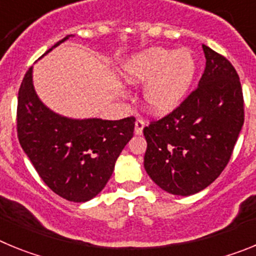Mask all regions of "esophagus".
Instances as JSON below:
<instances>
[{
	"label": "esophagus",
	"instance_id": "34e87169",
	"mask_svg": "<svg viewBox=\"0 0 256 256\" xmlns=\"http://www.w3.org/2000/svg\"><path fill=\"white\" fill-rule=\"evenodd\" d=\"M144 122L142 119H137L134 124V133L137 136H141L142 132H144Z\"/></svg>",
	"mask_w": 256,
	"mask_h": 256
}]
</instances>
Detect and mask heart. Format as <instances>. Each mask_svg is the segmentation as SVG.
<instances>
[{
  "mask_svg": "<svg viewBox=\"0 0 256 256\" xmlns=\"http://www.w3.org/2000/svg\"><path fill=\"white\" fill-rule=\"evenodd\" d=\"M196 72V61L188 50L148 48L136 54L124 64L122 76L130 84H148L144 104L152 114L173 112L188 92Z\"/></svg>",
  "mask_w": 256,
  "mask_h": 256,
  "instance_id": "b5f03b06",
  "label": "heart"
}]
</instances>
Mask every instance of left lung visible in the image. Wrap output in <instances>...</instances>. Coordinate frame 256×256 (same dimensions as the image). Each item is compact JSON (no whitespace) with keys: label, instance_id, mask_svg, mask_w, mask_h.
I'll return each mask as SVG.
<instances>
[{"label":"left lung","instance_id":"left-lung-1","mask_svg":"<svg viewBox=\"0 0 256 256\" xmlns=\"http://www.w3.org/2000/svg\"><path fill=\"white\" fill-rule=\"evenodd\" d=\"M206 65L198 88L177 108L144 126V169L172 195L190 196L227 166L244 126L238 74L224 56L202 44Z\"/></svg>","mask_w":256,"mask_h":256}]
</instances>
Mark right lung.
I'll use <instances>...</instances> for the list:
<instances>
[{
	"label": "right lung",
	"instance_id": "add662e5",
	"mask_svg": "<svg viewBox=\"0 0 256 256\" xmlns=\"http://www.w3.org/2000/svg\"><path fill=\"white\" fill-rule=\"evenodd\" d=\"M134 122L133 116L102 120L56 114L36 94L33 66L19 88L16 126L22 150L47 186L74 202H86L102 191L118 156L133 137Z\"/></svg>",
	"mask_w": 256,
	"mask_h": 256
}]
</instances>
